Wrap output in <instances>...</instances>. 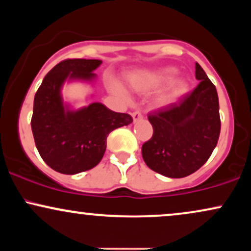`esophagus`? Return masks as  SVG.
Masks as SVG:
<instances>
[{"label": "esophagus", "mask_w": 251, "mask_h": 251, "mask_svg": "<svg viewBox=\"0 0 251 251\" xmlns=\"http://www.w3.org/2000/svg\"><path fill=\"white\" fill-rule=\"evenodd\" d=\"M132 118H133V123L139 122V120H142V119H143V114H142V112H139V111H135V112H133V113H132Z\"/></svg>", "instance_id": "34e87169"}]
</instances>
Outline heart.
<instances>
[{
	"instance_id": "obj_1",
	"label": "heart",
	"mask_w": 251,
	"mask_h": 251,
	"mask_svg": "<svg viewBox=\"0 0 251 251\" xmlns=\"http://www.w3.org/2000/svg\"><path fill=\"white\" fill-rule=\"evenodd\" d=\"M178 73L177 68L175 67H164L159 70L139 72V73L132 74L128 76V83L134 91L138 92H152L155 89H159L164 85L171 81ZM112 86L116 91L122 93V88L116 82H112ZM188 82L185 80H178V81L172 82L169 92L160 98V102L169 103L175 101L176 99L184 96L188 92Z\"/></svg>"
}]
</instances>
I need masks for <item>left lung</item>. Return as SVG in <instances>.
<instances>
[{
  "label": "left lung",
  "instance_id": "obj_1",
  "mask_svg": "<svg viewBox=\"0 0 251 251\" xmlns=\"http://www.w3.org/2000/svg\"><path fill=\"white\" fill-rule=\"evenodd\" d=\"M196 79L200 83L191 93L148 116L153 135L143 144L144 162L165 177L183 178L197 171L220 138L217 91L197 62Z\"/></svg>",
  "mask_w": 251,
  "mask_h": 251
}]
</instances>
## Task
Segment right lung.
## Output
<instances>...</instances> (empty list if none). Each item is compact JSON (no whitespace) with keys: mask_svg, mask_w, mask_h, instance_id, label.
I'll return each instance as SVG.
<instances>
[{"mask_svg":"<svg viewBox=\"0 0 251 251\" xmlns=\"http://www.w3.org/2000/svg\"><path fill=\"white\" fill-rule=\"evenodd\" d=\"M101 60L67 59L45 76L34 98L31 131L37 151L50 168L63 175L93 169L102 159L106 139L113 129L133 122L127 113H117L100 102L80 109L63 103L66 80L93 81Z\"/></svg>","mask_w":251,"mask_h":251,"instance_id":"right-lung-1","label":"right lung"}]
</instances>
